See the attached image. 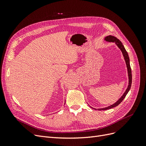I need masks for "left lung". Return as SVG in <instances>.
Here are the masks:
<instances>
[{
    "label": "left lung",
    "instance_id": "1",
    "mask_svg": "<svg viewBox=\"0 0 146 146\" xmlns=\"http://www.w3.org/2000/svg\"><path fill=\"white\" fill-rule=\"evenodd\" d=\"M105 40L108 41V42H115L116 44H117V46H118V47L120 48L121 50L122 51L123 57H124V59L125 61V63L127 64V70H128V74H129V86H128L127 89L126 90L125 92H124V94H123V96L121 97V98L118 100V101H117L115 104H114L113 105L110 106L108 107L107 108H100L99 109V110H108V109H111L113 108L114 107H116L119 104H120L122 101L125 98L126 95L127 94L128 92L129 91L130 88H131V80H132V76H131V67L130 65V60H129V55L127 54V52L126 51L125 48L123 47V46L122 45V43L119 40V39L114 37L113 36H111V35H109L108 36H106L105 38Z\"/></svg>",
    "mask_w": 146,
    "mask_h": 146
}]
</instances>
